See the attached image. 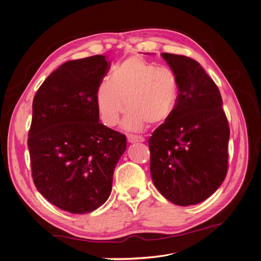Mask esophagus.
Returning a JSON list of instances; mask_svg holds the SVG:
<instances>
[{
  "label": "esophagus",
  "instance_id": "obj_1",
  "mask_svg": "<svg viewBox=\"0 0 261 261\" xmlns=\"http://www.w3.org/2000/svg\"><path fill=\"white\" fill-rule=\"evenodd\" d=\"M127 141H128V143H143V141H145V138L141 137V136L132 135V134H128Z\"/></svg>",
  "mask_w": 261,
  "mask_h": 261
}]
</instances>
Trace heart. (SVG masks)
Masks as SVG:
<instances>
[{
  "instance_id": "1",
  "label": "heart",
  "mask_w": 261,
  "mask_h": 261,
  "mask_svg": "<svg viewBox=\"0 0 261 261\" xmlns=\"http://www.w3.org/2000/svg\"><path fill=\"white\" fill-rule=\"evenodd\" d=\"M178 98L179 82L173 70L136 57L118 65L112 80L102 82L97 90L98 109L105 124L116 125L126 106L128 112L123 124L132 130L143 128L147 123L167 122L175 111Z\"/></svg>"
}]
</instances>
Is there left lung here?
I'll list each match as a JSON object with an SVG mask.
<instances>
[{
	"label": "left lung",
	"mask_w": 261,
	"mask_h": 261,
	"mask_svg": "<svg viewBox=\"0 0 261 261\" xmlns=\"http://www.w3.org/2000/svg\"><path fill=\"white\" fill-rule=\"evenodd\" d=\"M179 82L174 113L150 136V173L162 196L177 206L206 200L228 168L230 127L218 86L198 62L162 53Z\"/></svg>",
	"instance_id": "1"
}]
</instances>
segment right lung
<instances>
[{
  "label": "right lung",
  "mask_w": 261,
  "mask_h": 261,
  "mask_svg": "<svg viewBox=\"0 0 261 261\" xmlns=\"http://www.w3.org/2000/svg\"><path fill=\"white\" fill-rule=\"evenodd\" d=\"M105 55L65 62L35 94L28 133L31 175L44 198L88 213L111 194L126 137L99 122L97 90L110 68Z\"/></svg>",
  "instance_id": "obj_1"
}]
</instances>
